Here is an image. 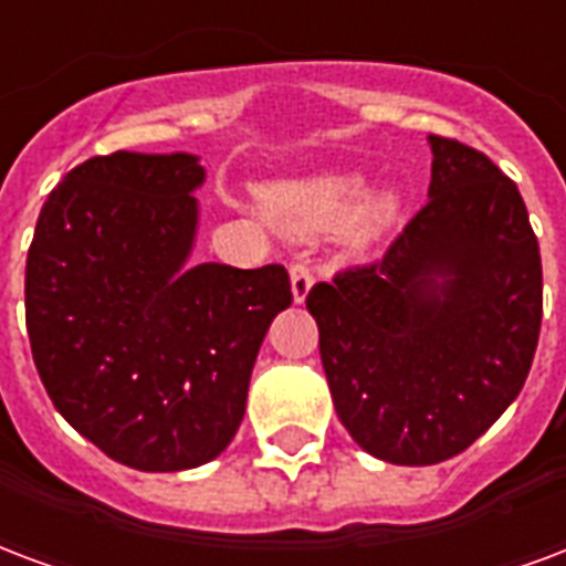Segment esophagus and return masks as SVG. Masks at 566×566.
Returning <instances> with one entry per match:
<instances>
[{
	"mask_svg": "<svg viewBox=\"0 0 566 566\" xmlns=\"http://www.w3.org/2000/svg\"><path fill=\"white\" fill-rule=\"evenodd\" d=\"M312 284H315V272L305 261L291 263V287H294V300L296 303H303L308 291H312Z\"/></svg>",
	"mask_w": 566,
	"mask_h": 566,
	"instance_id": "esophagus-1",
	"label": "esophagus"
}]
</instances>
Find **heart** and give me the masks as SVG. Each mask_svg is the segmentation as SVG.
Instances as JSON below:
<instances>
[{
  "label": "heart",
  "mask_w": 566,
  "mask_h": 566,
  "mask_svg": "<svg viewBox=\"0 0 566 566\" xmlns=\"http://www.w3.org/2000/svg\"><path fill=\"white\" fill-rule=\"evenodd\" d=\"M366 198V179L357 174H333V177H317L312 182L282 188L272 198L270 209L275 219L287 230L296 233H329V230L345 228L354 220L359 240H371L396 221L399 216V198L396 195H375L366 207L359 208V200Z\"/></svg>",
  "instance_id": "heart-1"
}]
</instances>
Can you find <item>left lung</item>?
<instances>
[{
	"mask_svg": "<svg viewBox=\"0 0 566 566\" xmlns=\"http://www.w3.org/2000/svg\"><path fill=\"white\" fill-rule=\"evenodd\" d=\"M429 144V203L384 258L305 296L338 420L392 464L468 450L525 387L543 321L539 245L516 182L474 146Z\"/></svg>",
	"mask_w": 566,
	"mask_h": 566,
	"instance_id": "obj_1",
	"label": "left lung"
}]
</instances>
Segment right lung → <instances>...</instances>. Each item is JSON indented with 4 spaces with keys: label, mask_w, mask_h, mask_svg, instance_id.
Returning a JSON list of instances; mask_svg holds the SVG:
<instances>
[{
    "label": "right lung",
    "mask_w": 566,
    "mask_h": 566,
    "mask_svg": "<svg viewBox=\"0 0 566 566\" xmlns=\"http://www.w3.org/2000/svg\"><path fill=\"white\" fill-rule=\"evenodd\" d=\"M195 155H95L65 174L27 258V329L56 411L113 462L186 471L237 434L282 263L191 266Z\"/></svg>",
    "instance_id": "1"
}]
</instances>
